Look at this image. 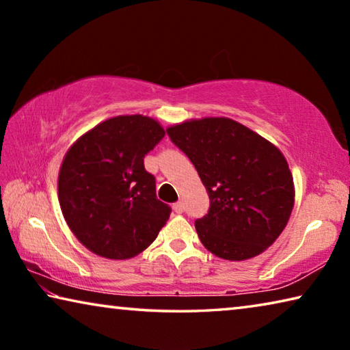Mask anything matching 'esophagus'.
I'll use <instances>...</instances> for the list:
<instances>
[{
  "instance_id": "34e87169",
  "label": "esophagus",
  "mask_w": 350,
  "mask_h": 350,
  "mask_svg": "<svg viewBox=\"0 0 350 350\" xmlns=\"http://www.w3.org/2000/svg\"><path fill=\"white\" fill-rule=\"evenodd\" d=\"M173 210L177 213V215H180V213L183 211V204H182V202H176V204H173Z\"/></svg>"
}]
</instances>
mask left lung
<instances>
[{
    "mask_svg": "<svg viewBox=\"0 0 350 350\" xmlns=\"http://www.w3.org/2000/svg\"><path fill=\"white\" fill-rule=\"evenodd\" d=\"M198 170L210 198L196 232L206 250L227 260L258 256L282 233L295 204L284 154L227 117L193 118L167 128Z\"/></svg>",
    "mask_w": 350,
    "mask_h": 350,
    "instance_id": "1",
    "label": "left lung"
}]
</instances>
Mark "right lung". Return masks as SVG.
I'll return each instance as SVG.
<instances>
[{
	"label": "right lung",
	"mask_w": 350,
	"mask_h": 350,
	"mask_svg": "<svg viewBox=\"0 0 350 350\" xmlns=\"http://www.w3.org/2000/svg\"><path fill=\"white\" fill-rule=\"evenodd\" d=\"M151 117L117 116L77 139L58 173V202L88 250L129 259L150 247L171 208L156 198V179L144 157L163 139Z\"/></svg>",
	"instance_id": "1"
}]
</instances>
